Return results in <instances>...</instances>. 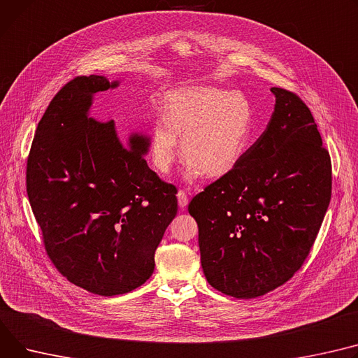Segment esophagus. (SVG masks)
<instances>
[{"label":"esophagus","instance_id":"1","mask_svg":"<svg viewBox=\"0 0 358 358\" xmlns=\"http://www.w3.org/2000/svg\"><path fill=\"white\" fill-rule=\"evenodd\" d=\"M177 199H178V206H180L181 208L187 207V204H188V197H187V193L184 192V189H180V192L177 193Z\"/></svg>","mask_w":358,"mask_h":358}]
</instances>
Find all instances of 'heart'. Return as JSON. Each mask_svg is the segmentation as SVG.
Here are the masks:
<instances>
[{
  "label": "heart",
  "instance_id": "1",
  "mask_svg": "<svg viewBox=\"0 0 358 358\" xmlns=\"http://www.w3.org/2000/svg\"><path fill=\"white\" fill-rule=\"evenodd\" d=\"M164 118L152 127L148 154L154 170L169 174L181 151L185 174L220 177L245 155L253 135V108L242 93L200 87L173 92L164 102Z\"/></svg>",
  "mask_w": 358,
  "mask_h": 358
}]
</instances>
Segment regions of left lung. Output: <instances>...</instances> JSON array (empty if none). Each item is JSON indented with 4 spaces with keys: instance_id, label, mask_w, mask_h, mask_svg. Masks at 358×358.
<instances>
[{
    "instance_id": "8db88e82",
    "label": "left lung",
    "mask_w": 358,
    "mask_h": 358,
    "mask_svg": "<svg viewBox=\"0 0 358 358\" xmlns=\"http://www.w3.org/2000/svg\"><path fill=\"white\" fill-rule=\"evenodd\" d=\"M271 92L265 132L188 204L207 282L239 299L265 295L302 268L331 200V158L311 110L291 90Z\"/></svg>"
}]
</instances>
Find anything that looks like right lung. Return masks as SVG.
Here are the masks:
<instances>
[{"label":"right lung","mask_w":358,"mask_h":358,"mask_svg":"<svg viewBox=\"0 0 358 358\" xmlns=\"http://www.w3.org/2000/svg\"><path fill=\"white\" fill-rule=\"evenodd\" d=\"M102 76L67 82L47 106L27 158V196L55 268L92 294L113 296L141 287L177 214V188L145 158L148 142L128 148L115 122L87 116L92 94L115 87Z\"/></svg>","instance_id":"right-lung-1"}]
</instances>
